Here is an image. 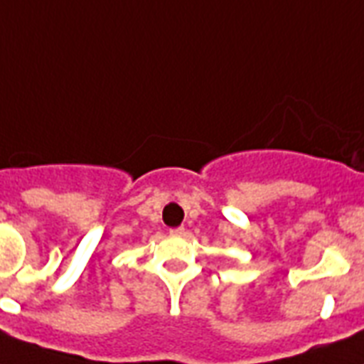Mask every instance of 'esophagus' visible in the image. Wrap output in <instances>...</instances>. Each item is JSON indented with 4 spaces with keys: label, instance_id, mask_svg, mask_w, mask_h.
<instances>
[{
    "label": "esophagus",
    "instance_id": "34e87169",
    "mask_svg": "<svg viewBox=\"0 0 364 364\" xmlns=\"http://www.w3.org/2000/svg\"><path fill=\"white\" fill-rule=\"evenodd\" d=\"M186 230H184V226H180V228H174V230H171V233H173V235H182V233H184Z\"/></svg>",
    "mask_w": 364,
    "mask_h": 364
}]
</instances>
